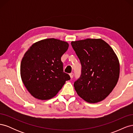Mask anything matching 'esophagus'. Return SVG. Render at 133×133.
<instances>
[{
    "mask_svg": "<svg viewBox=\"0 0 133 133\" xmlns=\"http://www.w3.org/2000/svg\"><path fill=\"white\" fill-rule=\"evenodd\" d=\"M69 75H70V78H71V79H72V78H73L74 74H73V73H70V74H69Z\"/></svg>",
    "mask_w": 133,
    "mask_h": 133,
    "instance_id": "obj_1",
    "label": "esophagus"
}]
</instances>
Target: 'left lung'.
I'll list each match as a JSON object with an SVG mask.
<instances>
[{
	"instance_id": "obj_1",
	"label": "left lung",
	"mask_w": 133,
	"mask_h": 133,
	"mask_svg": "<svg viewBox=\"0 0 133 133\" xmlns=\"http://www.w3.org/2000/svg\"><path fill=\"white\" fill-rule=\"evenodd\" d=\"M82 65L80 77L74 82L75 90L88 103L105 99L118 83L120 65L113 49L101 39L71 42Z\"/></svg>"
}]
</instances>
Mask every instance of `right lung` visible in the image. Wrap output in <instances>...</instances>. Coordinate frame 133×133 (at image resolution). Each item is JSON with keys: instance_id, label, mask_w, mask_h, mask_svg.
<instances>
[{"instance_id": "add662e5", "label": "right lung", "mask_w": 133, "mask_h": 133, "mask_svg": "<svg viewBox=\"0 0 133 133\" xmlns=\"http://www.w3.org/2000/svg\"><path fill=\"white\" fill-rule=\"evenodd\" d=\"M67 42L49 38L33 44L22 59L21 75L24 85L35 98L48 100L62 89L70 76L63 71L62 56Z\"/></svg>"}]
</instances>
